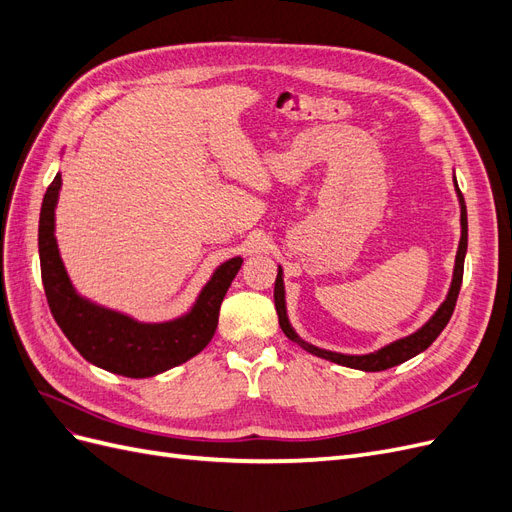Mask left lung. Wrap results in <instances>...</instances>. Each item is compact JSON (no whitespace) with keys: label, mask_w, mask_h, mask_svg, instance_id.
I'll return each mask as SVG.
<instances>
[{"label":"left lung","mask_w":512,"mask_h":512,"mask_svg":"<svg viewBox=\"0 0 512 512\" xmlns=\"http://www.w3.org/2000/svg\"><path fill=\"white\" fill-rule=\"evenodd\" d=\"M455 183V192L459 198V207H461V239H459V247H457V256H455V269H453V282L451 288H448V294L444 303L436 309V314H433L421 329L414 331L412 335H406L401 339H395V342L386 344L384 348L376 350V352H369V354H342V352H331V350H324L318 346H312L305 339H301L297 335V331L292 329V324L288 320V312H286V288H284V271L282 267L277 269V277H275V290H273V297H275V309H277V318H280V327L286 333L288 339L292 342H297L303 350L312 352L320 359H327L331 363L337 365H344V367H352V369H361V371H382V369H389L395 367L399 363H404L412 356L421 354L423 350H427L433 342H436V337L444 331V327L451 320L453 312H455V303L459 297V288H461V280H463V260H466V252H468V211H466V200H463V194L459 192V185L457 179L453 177Z\"/></svg>","instance_id":"obj_1"}]
</instances>
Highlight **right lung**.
<instances>
[{
  "label": "right lung",
  "mask_w": 512,
  "mask_h": 512,
  "mask_svg": "<svg viewBox=\"0 0 512 512\" xmlns=\"http://www.w3.org/2000/svg\"><path fill=\"white\" fill-rule=\"evenodd\" d=\"M61 173L44 194L38 226L40 271L46 301L59 329L83 359L126 378H151L190 361L218 329L220 305L243 258L235 256L213 271L188 314L166 322H138L128 314L81 297L61 262L55 239V207Z\"/></svg>",
  "instance_id": "1"
}]
</instances>
